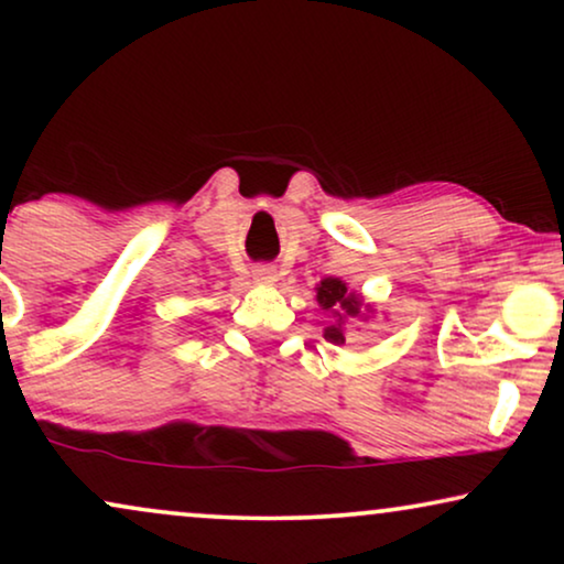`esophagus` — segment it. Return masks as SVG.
Wrapping results in <instances>:
<instances>
[{
    "label": "esophagus",
    "mask_w": 564,
    "mask_h": 564,
    "mask_svg": "<svg viewBox=\"0 0 564 564\" xmlns=\"http://www.w3.org/2000/svg\"><path fill=\"white\" fill-rule=\"evenodd\" d=\"M253 280H257L259 284H274L276 282V269L269 267V264L253 267Z\"/></svg>",
    "instance_id": "1"
}]
</instances>
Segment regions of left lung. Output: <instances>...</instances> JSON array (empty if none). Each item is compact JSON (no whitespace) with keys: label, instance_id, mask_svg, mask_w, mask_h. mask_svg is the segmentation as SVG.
<instances>
[{"label":"left lung","instance_id":"obj_1","mask_svg":"<svg viewBox=\"0 0 564 564\" xmlns=\"http://www.w3.org/2000/svg\"><path fill=\"white\" fill-rule=\"evenodd\" d=\"M315 290H318V295H315L318 305L336 318L334 326H328L326 330H323V336H326V341H330V344H344L346 341L344 321L359 318V315L365 318V313H361V307H365L361 305V295H357V292H351L349 288H346V282L338 280V276H326V280H321V284Z\"/></svg>","mask_w":564,"mask_h":564}]
</instances>
